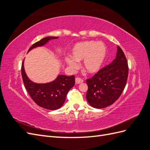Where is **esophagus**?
<instances>
[{
  "label": "esophagus",
  "instance_id": "34e87169",
  "mask_svg": "<svg viewBox=\"0 0 150 150\" xmlns=\"http://www.w3.org/2000/svg\"><path fill=\"white\" fill-rule=\"evenodd\" d=\"M75 81L76 84H80V83H83L84 80L83 79H81V78H79V77H77V78H76Z\"/></svg>",
  "mask_w": 150,
  "mask_h": 150
}]
</instances>
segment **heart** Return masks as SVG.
<instances>
[{"label": "heart", "instance_id": "obj_1", "mask_svg": "<svg viewBox=\"0 0 150 150\" xmlns=\"http://www.w3.org/2000/svg\"><path fill=\"white\" fill-rule=\"evenodd\" d=\"M106 55V47L101 42L93 40L84 41L76 44L72 50V57H66V61L72 69L79 67V61L83 60L84 69L88 73L98 72Z\"/></svg>", "mask_w": 150, "mask_h": 150}]
</instances>
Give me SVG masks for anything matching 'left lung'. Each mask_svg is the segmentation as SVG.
Masks as SVG:
<instances>
[{"mask_svg":"<svg viewBox=\"0 0 150 150\" xmlns=\"http://www.w3.org/2000/svg\"><path fill=\"white\" fill-rule=\"evenodd\" d=\"M128 76V61L121 48L117 46L115 59L86 79V99L89 104L97 109L111 105L123 91Z\"/></svg>","mask_w":150,"mask_h":150,"instance_id":"1","label":"left lung"}]
</instances>
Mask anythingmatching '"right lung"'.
<instances>
[{
	"label": "right lung",
	"instance_id": "add662e5",
	"mask_svg": "<svg viewBox=\"0 0 150 150\" xmlns=\"http://www.w3.org/2000/svg\"><path fill=\"white\" fill-rule=\"evenodd\" d=\"M58 37H47L34 43L29 49L42 46L49 40ZM22 78L25 88L33 101L38 106L49 110H56L64 104L68 91L75 84L74 76L59 75L52 82L46 84L34 83L28 78L24 67V61L21 66Z\"/></svg>",
	"mask_w": 150,
	"mask_h": 150
}]
</instances>
